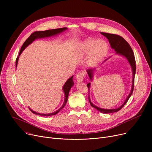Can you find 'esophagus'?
<instances>
[{
  "label": "esophagus",
  "instance_id": "1",
  "mask_svg": "<svg viewBox=\"0 0 152 152\" xmlns=\"http://www.w3.org/2000/svg\"><path fill=\"white\" fill-rule=\"evenodd\" d=\"M84 73H79L76 75V79L77 83H82L84 78Z\"/></svg>",
  "mask_w": 152,
  "mask_h": 152
}]
</instances>
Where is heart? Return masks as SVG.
I'll use <instances>...</instances> for the list:
<instances>
[{"label":"heart","instance_id":"obj_1","mask_svg":"<svg viewBox=\"0 0 152 152\" xmlns=\"http://www.w3.org/2000/svg\"><path fill=\"white\" fill-rule=\"evenodd\" d=\"M109 51L107 42L103 40L87 39L79 45V52L83 56H88L87 65L94 67L104 58Z\"/></svg>","mask_w":152,"mask_h":152}]
</instances>
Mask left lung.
<instances>
[{
	"instance_id": "8db88e82",
	"label": "left lung",
	"mask_w": 152,
	"mask_h": 152,
	"mask_svg": "<svg viewBox=\"0 0 152 152\" xmlns=\"http://www.w3.org/2000/svg\"><path fill=\"white\" fill-rule=\"evenodd\" d=\"M101 34L104 36H105L108 39V41L110 44L111 47L113 49L115 50V51L116 52V54L123 56V57H125L127 59V60L128 61L129 65L132 68V87H131V92H130L129 94L128 95V96L127 97V98L124 100V103L119 107L113 108V109H105V108H100V107H97L96 105L93 104L91 100L90 97L89 96V100L90 102V104L92 107H94V108H95L97 110L100 111V112L103 113H111L117 112V111H118L119 110H120L126 105V103H127V101H128L130 97L131 96V95L133 92V90H134V77H135V71H136V66H135V57H134V54L133 50L131 49L130 45L127 43V42L124 38H123L120 36H118L116 34L102 33V32L101 33ZM86 71H87V73L88 74L90 80L92 81L94 72L95 71V68L89 69H87ZM87 87H88V89L89 91L91 83H88L87 84Z\"/></svg>"
}]
</instances>
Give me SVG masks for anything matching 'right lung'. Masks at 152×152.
Here are the masks:
<instances>
[{
    "mask_svg": "<svg viewBox=\"0 0 152 152\" xmlns=\"http://www.w3.org/2000/svg\"><path fill=\"white\" fill-rule=\"evenodd\" d=\"M67 28H58V29H49V30H46V31H36L34 33H33V34H31L30 35V36L26 40L25 42L23 43L19 55L17 58V60H16V68L17 67V65H18V59L20 57V55H21V53L23 52V51L26 49V47L27 46H28L29 44H31L33 41H34L35 40L38 39H41V38H45V37H52V36H54L57 35L58 34H60L62 32L65 31L67 29ZM73 76H71L70 78H69L68 80L66 81V82L64 84L63 87V91L64 92V95H65V100H64L62 106L58 109L57 111H55V112L51 113H49V114H44V113H39L37 112H36V111H33V110H31L29 107V109L31 111V112H33L34 114L37 115H40V116H52V115H57L58 113H59V111L63 108H64V107L65 106L66 103L68 101V95H69V91L71 89V88L73 86L74 84V82L73 81Z\"/></svg>",
    "mask_w": 152,
    "mask_h": 152,
    "instance_id": "add662e5",
    "label": "right lung"
}]
</instances>
